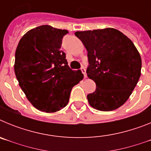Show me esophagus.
Wrapping results in <instances>:
<instances>
[{
  "instance_id": "34e87169",
  "label": "esophagus",
  "mask_w": 151,
  "mask_h": 151,
  "mask_svg": "<svg viewBox=\"0 0 151 151\" xmlns=\"http://www.w3.org/2000/svg\"><path fill=\"white\" fill-rule=\"evenodd\" d=\"M81 71H82V73L84 74V77H85V78H86V77H87V74H86V70H85V67L81 68Z\"/></svg>"
}]
</instances>
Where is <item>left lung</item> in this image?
<instances>
[{"label":"left lung","mask_w":151,"mask_h":151,"mask_svg":"<svg viewBox=\"0 0 151 151\" xmlns=\"http://www.w3.org/2000/svg\"><path fill=\"white\" fill-rule=\"evenodd\" d=\"M87 49V76L96 83L88 94L91 106L111 111L123 105L141 76V58L133 42L113 28L76 32Z\"/></svg>","instance_id":"left-lung-1"}]
</instances>
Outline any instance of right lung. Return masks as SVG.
<instances>
[{
    "label": "right lung",
    "instance_id": "add662e5",
    "mask_svg": "<svg viewBox=\"0 0 151 151\" xmlns=\"http://www.w3.org/2000/svg\"><path fill=\"white\" fill-rule=\"evenodd\" d=\"M67 33L48 25L38 26L22 36L16 50L14 72L19 85L40 111L54 113L66 106L73 87L84 78L80 70L69 68L61 50Z\"/></svg>",
    "mask_w": 151,
    "mask_h": 151
}]
</instances>
